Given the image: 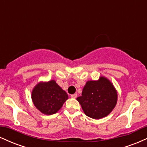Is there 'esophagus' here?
<instances>
[{"instance_id":"obj_1","label":"esophagus","mask_w":147,"mask_h":147,"mask_svg":"<svg viewBox=\"0 0 147 147\" xmlns=\"http://www.w3.org/2000/svg\"><path fill=\"white\" fill-rule=\"evenodd\" d=\"M70 97H71L72 98H74V99L77 98V93L73 94V95H71V96H70Z\"/></svg>"}]
</instances>
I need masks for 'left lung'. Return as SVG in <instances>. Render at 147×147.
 Wrapping results in <instances>:
<instances>
[{"label":"left lung","mask_w":147,"mask_h":147,"mask_svg":"<svg viewBox=\"0 0 147 147\" xmlns=\"http://www.w3.org/2000/svg\"><path fill=\"white\" fill-rule=\"evenodd\" d=\"M77 100L87 116L99 119L112 112L117 104V93L109 79L100 77L97 81L87 82Z\"/></svg>","instance_id":"1"}]
</instances>
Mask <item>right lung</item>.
Segmentation results:
<instances>
[{
	"instance_id": "right-lung-1",
	"label": "right lung",
	"mask_w": 147,
	"mask_h": 147,
	"mask_svg": "<svg viewBox=\"0 0 147 147\" xmlns=\"http://www.w3.org/2000/svg\"><path fill=\"white\" fill-rule=\"evenodd\" d=\"M31 97L36 109L49 115L56 113L68 99L66 92L55 80L37 84L33 88Z\"/></svg>"
}]
</instances>
